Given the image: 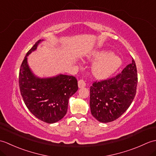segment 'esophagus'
<instances>
[{
  "instance_id": "esophagus-1",
  "label": "esophagus",
  "mask_w": 156,
  "mask_h": 156,
  "mask_svg": "<svg viewBox=\"0 0 156 156\" xmlns=\"http://www.w3.org/2000/svg\"><path fill=\"white\" fill-rule=\"evenodd\" d=\"M86 87V83L84 80H80L78 81V87L79 88H84Z\"/></svg>"
}]
</instances>
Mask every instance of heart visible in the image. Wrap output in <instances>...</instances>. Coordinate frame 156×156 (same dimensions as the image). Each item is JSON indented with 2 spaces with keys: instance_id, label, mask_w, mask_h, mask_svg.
<instances>
[{
  "instance_id": "1",
  "label": "heart",
  "mask_w": 156,
  "mask_h": 156,
  "mask_svg": "<svg viewBox=\"0 0 156 156\" xmlns=\"http://www.w3.org/2000/svg\"><path fill=\"white\" fill-rule=\"evenodd\" d=\"M92 58L93 60L97 61L92 67V74L99 79L110 76L121 65V59L110 51L103 50L95 52Z\"/></svg>"
}]
</instances>
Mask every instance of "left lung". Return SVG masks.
Returning <instances> with one entry per match:
<instances>
[{
    "label": "left lung",
    "mask_w": 156,
    "mask_h": 156,
    "mask_svg": "<svg viewBox=\"0 0 156 156\" xmlns=\"http://www.w3.org/2000/svg\"><path fill=\"white\" fill-rule=\"evenodd\" d=\"M137 84V68L133 59L115 77L94 82L90 89L92 115L101 122L116 120L133 102Z\"/></svg>",
    "instance_id": "obj_1"
}]
</instances>
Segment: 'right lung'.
Returning a JSON list of instances; mask_svg holds the SVG:
<instances>
[{
	"mask_svg": "<svg viewBox=\"0 0 156 156\" xmlns=\"http://www.w3.org/2000/svg\"><path fill=\"white\" fill-rule=\"evenodd\" d=\"M44 40L35 43L23 59L19 70V88L25 105L35 117L48 123H54L64 117L69 98L78 90L74 76L58 74L49 78L35 76L27 62V56L37 49Z\"/></svg>",
	"mask_w": 156,
	"mask_h": 156,
	"instance_id": "add662e5",
	"label": "right lung"
}]
</instances>
